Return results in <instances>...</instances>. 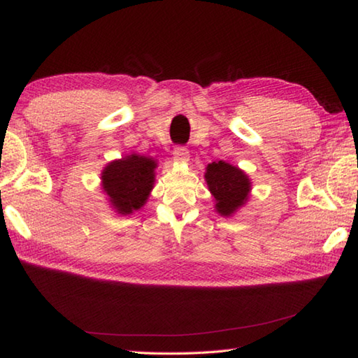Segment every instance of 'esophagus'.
<instances>
[{"mask_svg": "<svg viewBox=\"0 0 358 358\" xmlns=\"http://www.w3.org/2000/svg\"><path fill=\"white\" fill-rule=\"evenodd\" d=\"M173 158L178 163H186L189 159V152L185 146H177L173 149Z\"/></svg>", "mask_w": 358, "mask_h": 358, "instance_id": "obj_1", "label": "esophagus"}]
</instances>
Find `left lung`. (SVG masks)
<instances>
[{"instance_id": "1", "label": "left lung", "mask_w": 358, "mask_h": 358, "mask_svg": "<svg viewBox=\"0 0 358 358\" xmlns=\"http://www.w3.org/2000/svg\"><path fill=\"white\" fill-rule=\"evenodd\" d=\"M204 178L210 194L214 195L215 209L220 215L231 217L246 204L250 192V180L237 166L226 162H214L208 164Z\"/></svg>"}]
</instances>
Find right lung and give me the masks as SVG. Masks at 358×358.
<instances>
[{
  "instance_id": "right-lung-1",
  "label": "right lung",
  "mask_w": 358,
  "mask_h": 358,
  "mask_svg": "<svg viewBox=\"0 0 358 358\" xmlns=\"http://www.w3.org/2000/svg\"><path fill=\"white\" fill-rule=\"evenodd\" d=\"M154 158L132 154L110 162L101 172V186L112 208L121 215H131L146 204L155 183Z\"/></svg>"
}]
</instances>
